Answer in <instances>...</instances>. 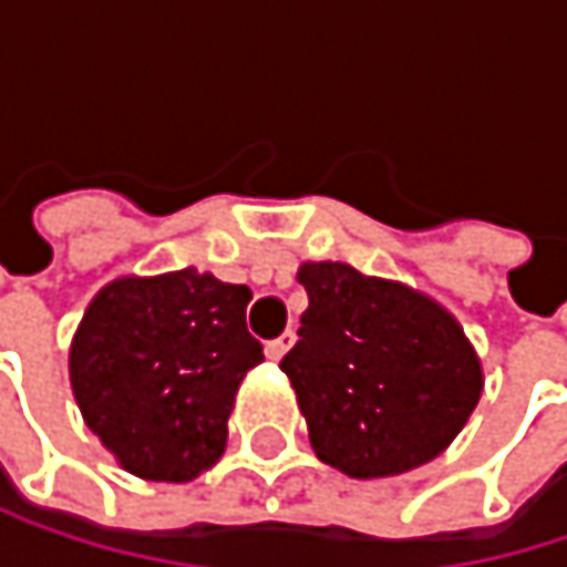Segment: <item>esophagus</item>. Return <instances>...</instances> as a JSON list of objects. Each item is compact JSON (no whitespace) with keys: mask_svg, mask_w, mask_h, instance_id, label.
I'll use <instances>...</instances> for the list:
<instances>
[{"mask_svg":"<svg viewBox=\"0 0 567 567\" xmlns=\"http://www.w3.org/2000/svg\"><path fill=\"white\" fill-rule=\"evenodd\" d=\"M291 344H295V331H285V334H279L276 341H269V344H266V354H269L272 361H282Z\"/></svg>","mask_w":567,"mask_h":567,"instance_id":"1","label":"esophagus"}]
</instances>
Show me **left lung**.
<instances>
[{"label":"left lung","instance_id":"8db88e82","mask_svg":"<svg viewBox=\"0 0 567 567\" xmlns=\"http://www.w3.org/2000/svg\"><path fill=\"white\" fill-rule=\"evenodd\" d=\"M298 282L308 311L282 371L318 460L381 480L440 456L483 394L480 361L453 315L344 262H305Z\"/></svg>","mask_w":567,"mask_h":567}]
</instances>
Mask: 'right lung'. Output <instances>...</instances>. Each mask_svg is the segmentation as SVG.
I'll use <instances>...</instances> for the list:
<instances>
[{"label":"right lung","mask_w":567,"mask_h":567,"mask_svg":"<svg viewBox=\"0 0 567 567\" xmlns=\"http://www.w3.org/2000/svg\"><path fill=\"white\" fill-rule=\"evenodd\" d=\"M249 298L246 285L179 269L117 279L91 301L71 344V388L127 473L189 483L223 456L236 391L262 364Z\"/></svg>","instance_id":"obj_1"}]
</instances>
